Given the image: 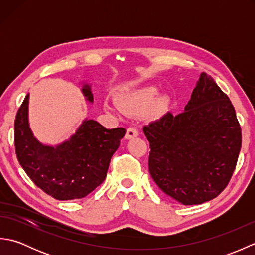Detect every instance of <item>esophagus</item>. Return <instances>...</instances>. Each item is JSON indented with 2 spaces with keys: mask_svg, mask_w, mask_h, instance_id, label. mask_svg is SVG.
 Segmentation results:
<instances>
[{
  "mask_svg": "<svg viewBox=\"0 0 255 255\" xmlns=\"http://www.w3.org/2000/svg\"><path fill=\"white\" fill-rule=\"evenodd\" d=\"M139 136V131L138 129L136 127H129L127 129V132H126V136H125V138L126 139H133Z\"/></svg>",
  "mask_w": 255,
  "mask_h": 255,
  "instance_id": "esophagus-1",
  "label": "esophagus"
}]
</instances>
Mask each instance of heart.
Instances as JSON below:
<instances>
[{"label": "heart", "mask_w": 255, "mask_h": 255, "mask_svg": "<svg viewBox=\"0 0 255 255\" xmlns=\"http://www.w3.org/2000/svg\"><path fill=\"white\" fill-rule=\"evenodd\" d=\"M158 96V89L155 86H147V88L132 91L130 93L125 94L119 100V106L122 111L126 113H139L145 110L155 101ZM163 101H159V106L163 104ZM104 108L110 113H116V108L105 103Z\"/></svg>", "instance_id": "1"}]
</instances>
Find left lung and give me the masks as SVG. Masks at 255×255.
Returning <instances> with one entry per match:
<instances>
[{
	"label": "left lung",
	"mask_w": 255,
	"mask_h": 255,
	"mask_svg": "<svg viewBox=\"0 0 255 255\" xmlns=\"http://www.w3.org/2000/svg\"><path fill=\"white\" fill-rule=\"evenodd\" d=\"M149 172L162 192L183 205L208 202L236 169L242 136L234 105L214 79L200 73L185 110L143 127Z\"/></svg>",
	"instance_id": "left-lung-1"
}]
</instances>
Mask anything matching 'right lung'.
Instances as JSON below:
<instances>
[{
  "instance_id": "add662e5",
  "label": "right lung",
  "mask_w": 255,
  "mask_h": 255,
  "mask_svg": "<svg viewBox=\"0 0 255 255\" xmlns=\"http://www.w3.org/2000/svg\"><path fill=\"white\" fill-rule=\"evenodd\" d=\"M85 100L93 103L91 85L84 83ZM29 94L20 105L14 124L15 151L26 174L42 191L58 200L83 198L105 180L113 154L126 133L125 128L106 129L85 118L66 141L44 144L29 127Z\"/></svg>"
}]
</instances>
